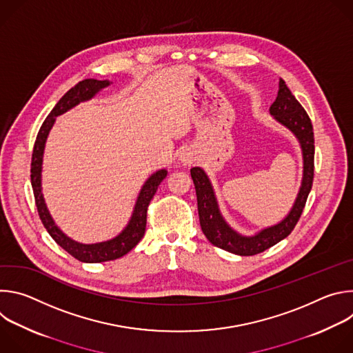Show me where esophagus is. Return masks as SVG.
<instances>
[{
	"mask_svg": "<svg viewBox=\"0 0 353 353\" xmlns=\"http://www.w3.org/2000/svg\"><path fill=\"white\" fill-rule=\"evenodd\" d=\"M179 161L184 166H191L196 161V157H195V154L192 152V150H184V152H181Z\"/></svg>",
	"mask_w": 353,
	"mask_h": 353,
	"instance_id": "esophagus-1",
	"label": "esophagus"
}]
</instances>
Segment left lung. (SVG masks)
I'll use <instances>...</instances> for the list:
<instances>
[{"mask_svg": "<svg viewBox=\"0 0 353 353\" xmlns=\"http://www.w3.org/2000/svg\"><path fill=\"white\" fill-rule=\"evenodd\" d=\"M270 114L281 125L288 128L299 141L303 157V177L297 196L289 214L276 225L261 229L253 236H244L230 228L221 214L216 195L210 177L201 168L190 170L195 185L199 225L207 239L216 247L237 256H254L275 245L290 234L296 226L313 184L314 176V132L310 117L292 94L285 81L279 79V90Z\"/></svg>", "mask_w": 353, "mask_h": 353, "instance_id": "left-lung-1", "label": "left lung"}]
</instances>
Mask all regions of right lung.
I'll list each match as a JSON object with an SVG mask.
<instances>
[{"label": "right lung", "instance_id": "obj_1", "mask_svg": "<svg viewBox=\"0 0 353 353\" xmlns=\"http://www.w3.org/2000/svg\"><path fill=\"white\" fill-rule=\"evenodd\" d=\"M112 82L110 81H97L93 78L83 79L78 82L74 88H71L54 106V109L50 112V114L46 117L44 123L41 124L34 148L32 154V168H30V181L33 187L34 201L39 216L48 232V234L54 239V241L63 247L67 253H70L74 259L82 261V263H103V261H112L116 259H120L125 256L128 251H131L139 240L143 237L145 226H146V211L150 199L154 198L159 184L162 180L168 176L166 169H161L150 174L143 185L141 187V191L138 194V198L135 201L132 215L127 223V226L113 239L108 241H100L93 244H83L72 240L67 234L63 233V230L56 225L54 219L50 215L46 201L41 192V168H43V155L46 141L50 134V130L53 128L56 123V117L64 114L65 112L71 110L81 102H86L94 97L100 90L108 88Z\"/></svg>", "mask_w": 353, "mask_h": 353}]
</instances>
